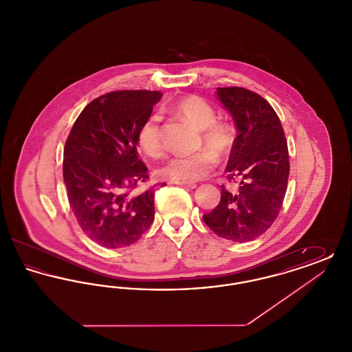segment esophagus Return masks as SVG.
Listing matches in <instances>:
<instances>
[{"instance_id":"34e87169","label":"esophagus","mask_w":352,"mask_h":352,"mask_svg":"<svg viewBox=\"0 0 352 352\" xmlns=\"http://www.w3.org/2000/svg\"><path fill=\"white\" fill-rule=\"evenodd\" d=\"M173 184H179L186 188H197V184H190V182H171Z\"/></svg>"}]
</instances>
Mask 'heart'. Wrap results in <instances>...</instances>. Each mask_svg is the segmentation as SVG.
<instances>
[{
	"mask_svg": "<svg viewBox=\"0 0 352 352\" xmlns=\"http://www.w3.org/2000/svg\"><path fill=\"white\" fill-rule=\"evenodd\" d=\"M173 111L201 131V144L219 155H227L232 148V134L230 129L217 121L215 109L199 96H187L178 101ZM137 145L149 157H158L162 151L160 116L146 118L138 132ZM218 160L212 151H204L191 155H174L164 162L157 175L170 182H194L204 178L215 168Z\"/></svg>",
	"mask_w": 352,
	"mask_h": 352,
	"instance_id": "b5f03b06",
	"label": "heart"
}]
</instances>
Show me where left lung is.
Returning a JSON list of instances; mask_svg holds the SVG:
<instances>
[{
	"mask_svg": "<svg viewBox=\"0 0 352 352\" xmlns=\"http://www.w3.org/2000/svg\"><path fill=\"white\" fill-rule=\"evenodd\" d=\"M217 96L237 129L226 168L237 186H221L218 206L203 220L220 237L245 243L270 228L283 207L287 144L280 118L264 98L241 87L218 88Z\"/></svg>",
	"mask_w": 352,
	"mask_h": 352,
	"instance_id": "1",
	"label": "left lung"
}]
</instances>
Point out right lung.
Listing matches in <instances>:
<instances>
[{
  "label": "right lung",
  "mask_w": 352,
  "mask_h": 352,
  "mask_svg": "<svg viewBox=\"0 0 352 352\" xmlns=\"http://www.w3.org/2000/svg\"><path fill=\"white\" fill-rule=\"evenodd\" d=\"M158 91H115L91 101L65 145L63 179L80 228L105 248L135 243L154 220V186L137 151V132L161 100ZM164 186V184H162Z\"/></svg>",
  "instance_id": "right-lung-1"
}]
</instances>
